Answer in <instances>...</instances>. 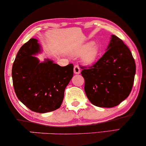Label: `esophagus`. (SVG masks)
<instances>
[{
	"label": "esophagus",
	"mask_w": 146,
	"mask_h": 146,
	"mask_svg": "<svg viewBox=\"0 0 146 146\" xmlns=\"http://www.w3.org/2000/svg\"><path fill=\"white\" fill-rule=\"evenodd\" d=\"M74 72L76 74H78L80 73V68L78 65L74 66Z\"/></svg>",
	"instance_id": "1"
}]
</instances>
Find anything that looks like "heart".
<instances>
[{"instance_id":"b5f03b06","label":"heart","mask_w":146,"mask_h":146,"mask_svg":"<svg viewBox=\"0 0 146 146\" xmlns=\"http://www.w3.org/2000/svg\"><path fill=\"white\" fill-rule=\"evenodd\" d=\"M76 55L83 54V61L86 64H92L96 60L99 54V46L94 42H89L83 45L76 51Z\"/></svg>"}]
</instances>
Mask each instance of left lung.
<instances>
[{
  "label": "left lung",
  "mask_w": 146,
  "mask_h": 146,
  "mask_svg": "<svg viewBox=\"0 0 146 146\" xmlns=\"http://www.w3.org/2000/svg\"><path fill=\"white\" fill-rule=\"evenodd\" d=\"M108 50L90 66H82L84 91L96 106L112 108L130 94L135 64L131 51L120 38L111 36Z\"/></svg>",
  "instance_id": "left-lung-1"
}]
</instances>
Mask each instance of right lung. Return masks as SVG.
<instances>
[{"mask_svg": "<svg viewBox=\"0 0 146 146\" xmlns=\"http://www.w3.org/2000/svg\"><path fill=\"white\" fill-rule=\"evenodd\" d=\"M40 51L35 38L22 46L14 61L12 77L19 100L32 111L46 113L60 107L66 87L73 76L74 65L60 66L50 60L40 63L33 56Z\"/></svg>", "mask_w": 146, "mask_h": 146, "instance_id": "obj_1", "label": "right lung"}]
</instances>
